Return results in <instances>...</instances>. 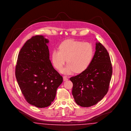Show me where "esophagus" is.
<instances>
[{"instance_id": "esophagus-1", "label": "esophagus", "mask_w": 131, "mask_h": 131, "mask_svg": "<svg viewBox=\"0 0 131 131\" xmlns=\"http://www.w3.org/2000/svg\"><path fill=\"white\" fill-rule=\"evenodd\" d=\"M63 78L64 81H68V79L66 76H63Z\"/></svg>"}]
</instances>
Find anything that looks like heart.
<instances>
[{"instance_id":"1","label":"heart","mask_w":131,"mask_h":131,"mask_svg":"<svg viewBox=\"0 0 131 131\" xmlns=\"http://www.w3.org/2000/svg\"><path fill=\"white\" fill-rule=\"evenodd\" d=\"M93 48L91 44L68 40L61 44L59 50L52 52V62L54 67L61 70L66 62L68 64L62 71L67 75L75 72L81 73L88 68L93 58Z\"/></svg>"}]
</instances>
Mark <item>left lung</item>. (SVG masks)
<instances>
[{"instance_id":"8db88e82","label":"left lung","mask_w":131,"mask_h":131,"mask_svg":"<svg viewBox=\"0 0 131 131\" xmlns=\"http://www.w3.org/2000/svg\"><path fill=\"white\" fill-rule=\"evenodd\" d=\"M112 73L109 54L102 44L97 42L89 66L70 79L73 84L72 95L75 103L82 107L96 105L107 93Z\"/></svg>"}]
</instances>
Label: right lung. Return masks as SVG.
<instances>
[{
    "mask_svg": "<svg viewBox=\"0 0 131 131\" xmlns=\"http://www.w3.org/2000/svg\"><path fill=\"white\" fill-rule=\"evenodd\" d=\"M44 36L36 35L28 40L19 52L15 75L26 101L39 108L50 106L57 88L62 83V76L53 68L50 60Z\"/></svg>",
    "mask_w": 131,
    "mask_h": 131,
    "instance_id": "right-lung-1",
    "label": "right lung"
}]
</instances>
